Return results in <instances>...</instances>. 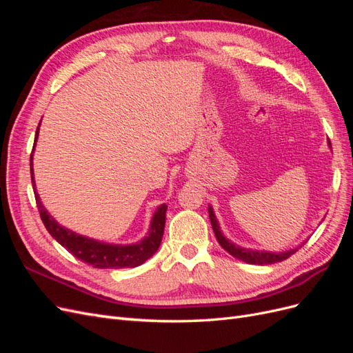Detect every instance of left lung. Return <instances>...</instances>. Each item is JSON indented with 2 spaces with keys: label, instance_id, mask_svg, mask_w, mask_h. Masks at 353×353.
<instances>
[{
  "label": "left lung",
  "instance_id": "8db88e82",
  "mask_svg": "<svg viewBox=\"0 0 353 353\" xmlns=\"http://www.w3.org/2000/svg\"><path fill=\"white\" fill-rule=\"evenodd\" d=\"M209 218H210V223H212V228L213 232H215L216 240L218 243L222 245L223 250H227L231 256L234 258H237L245 263H252V265H271V263H276V262H281L287 258H290L293 253H296L299 249H301V245L296 249L292 250H287V252H259V250H252V249H245V248H240V245H236L234 243H231L228 239H225L223 236L219 223L216 221L215 213H213L212 206H209Z\"/></svg>",
  "mask_w": 353,
  "mask_h": 353
}]
</instances>
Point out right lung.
Here are the masks:
<instances>
[{"label": "right lung", "mask_w": 353, "mask_h": 353, "mask_svg": "<svg viewBox=\"0 0 353 353\" xmlns=\"http://www.w3.org/2000/svg\"><path fill=\"white\" fill-rule=\"evenodd\" d=\"M41 123V122H39ZM39 125L37 128L35 134V144L38 140ZM34 144V148H35ZM34 148H32L30 154V178H32V187H34L37 206L39 210V216L44 222L47 231L51 234V237L57 240L63 248L70 252L74 258L81 259L82 262L88 263L94 268L100 270H119V268H135V266L144 263L148 258L156 253L159 249L160 241L163 237L165 231V219H166V205H160L154 212L150 230H148L147 236L135 244H109L104 241H99L94 239H88L85 236L73 232L52 218L50 213L42 206L39 200V194L35 188V179H34V168H32V156H34Z\"/></svg>", "instance_id": "obj_1"}]
</instances>
